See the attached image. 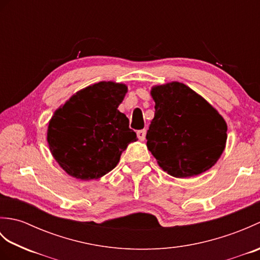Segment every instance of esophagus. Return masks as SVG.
<instances>
[{
  "instance_id": "esophagus-1",
  "label": "esophagus",
  "mask_w": 260,
  "mask_h": 260,
  "mask_svg": "<svg viewBox=\"0 0 260 260\" xmlns=\"http://www.w3.org/2000/svg\"><path fill=\"white\" fill-rule=\"evenodd\" d=\"M146 136V131L145 129H141L137 131V137H139L140 141H144Z\"/></svg>"
}]
</instances>
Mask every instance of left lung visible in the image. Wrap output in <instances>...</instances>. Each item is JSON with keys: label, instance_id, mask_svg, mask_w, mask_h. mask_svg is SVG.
<instances>
[{"label": "left lung", "instance_id": "obj_1", "mask_svg": "<svg viewBox=\"0 0 260 260\" xmlns=\"http://www.w3.org/2000/svg\"><path fill=\"white\" fill-rule=\"evenodd\" d=\"M155 114L147 148L168 174L191 178L217 163L227 141V124L206 99L178 81L155 86Z\"/></svg>", "mask_w": 260, "mask_h": 260}]
</instances>
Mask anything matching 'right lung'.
<instances>
[{"label": "right lung", "mask_w": 260, "mask_h": 260, "mask_svg": "<svg viewBox=\"0 0 260 260\" xmlns=\"http://www.w3.org/2000/svg\"><path fill=\"white\" fill-rule=\"evenodd\" d=\"M124 84L101 81L76 92L49 121L47 140L54 159L69 175L89 181L110 172L131 142L129 120L117 109Z\"/></svg>", "instance_id": "add662e5"}]
</instances>
